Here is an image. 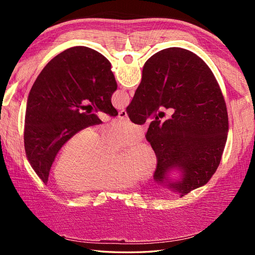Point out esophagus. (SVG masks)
I'll return each mask as SVG.
<instances>
[{"label":"esophagus","mask_w":255,"mask_h":255,"mask_svg":"<svg viewBox=\"0 0 255 255\" xmlns=\"http://www.w3.org/2000/svg\"><path fill=\"white\" fill-rule=\"evenodd\" d=\"M118 117H119L120 119H128V114H127L126 110L120 111V112H119V115H118Z\"/></svg>","instance_id":"34e87169"}]
</instances>
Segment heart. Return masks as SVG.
Returning a JSON list of instances; mask_svg holds the SVG:
<instances>
[{"label": "heart", "mask_w": 255, "mask_h": 255, "mask_svg": "<svg viewBox=\"0 0 255 255\" xmlns=\"http://www.w3.org/2000/svg\"><path fill=\"white\" fill-rule=\"evenodd\" d=\"M141 128L129 120H118L102 128H85L64 144L53 168L54 180L61 189L74 192L133 187L156 166L151 146L138 141L119 157L117 150L137 139Z\"/></svg>", "instance_id": "1"}]
</instances>
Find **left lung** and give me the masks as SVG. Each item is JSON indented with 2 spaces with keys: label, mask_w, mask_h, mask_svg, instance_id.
Masks as SVG:
<instances>
[{
  "label": "left lung",
  "mask_w": 255,
  "mask_h": 255,
  "mask_svg": "<svg viewBox=\"0 0 255 255\" xmlns=\"http://www.w3.org/2000/svg\"><path fill=\"white\" fill-rule=\"evenodd\" d=\"M102 54L87 47L59 53L45 66L29 91L26 103L24 148L36 174L47 184L56 154L78 130L102 121L96 113L116 117L112 96L117 83ZM88 99L92 107L81 102Z\"/></svg>",
  "instance_id": "1"
}]
</instances>
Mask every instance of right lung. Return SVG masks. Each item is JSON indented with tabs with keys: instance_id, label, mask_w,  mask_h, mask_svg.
<instances>
[{
	"instance_id": "obj_1",
	"label": "right lung",
	"mask_w": 255,
	"mask_h": 255,
	"mask_svg": "<svg viewBox=\"0 0 255 255\" xmlns=\"http://www.w3.org/2000/svg\"><path fill=\"white\" fill-rule=\"evenodd\" d=\"M159 107L168 114L157 118ZM127 114L137 125L154 118L145 139L157 159L155 181L164 183L169 170L180 169L182 180L169 187L183 197L211 180L227 143L229 119L217 81L195 53L169 48L146 60Z\"/></svg>"
}]
</instances>
